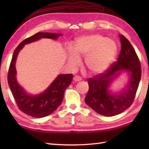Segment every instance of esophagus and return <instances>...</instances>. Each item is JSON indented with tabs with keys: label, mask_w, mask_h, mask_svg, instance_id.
Listing matches in <instances>:
<instances>
[{
	"label": "esophagus",
	"mask_w": 149,
	"mask_h": 149,
	"mask_svg": "<svg viewBox=\"0 0 149 149\" xmlns=\"http://www.w3.org/2000/svg\"><path fill=\"white\" fill-rule=\"evenodd\" d=\"M81 80V77L79 76V75H75L74 77V81H79Z\"/></svg>",
	"instance_id": "34e87169"
}]
</instances>
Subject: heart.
<instances>
[{
    "label": "heart",
    "mask_w": 149,
    "mask_h": 149,
    "mask_svg": "<svg viewBox=\"0 0 149 149\" xmlns=\"http://www.w3.org/2000/svg\"><path fill=\"white\" fill-rule=\"evenodd\" d=\"M74 50H69V61L73 66L79 64V57L85 58V65L92 74L104 72L114 60L117 45L112 39L100 35H92L78 39Z\"/></svg>",
    "instance_id": "1"
}]
</instances>
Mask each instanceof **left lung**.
Instances as JSON below:
<instances>
[{
	"label": "left lung",
	"mask_w": 149,
	"mask_h": 149,
	"mask_svg": "<svg viewBox=\"0 0 149 149\" xmlns=\"http://www.w3.org/2000/svg\"><path fill=\"white\" fill-rule=\"evenodd\" d=\"M121 50L117 61L105 72L88 79L89 91L85 102L96 112L105 116H114L124 112L132 104L141 77L139 59L134 48L123 35H120ZM122 70L130 73L127 90L118 95H110L107 87Z\"/></svg>",
	"instance_id": "8db88e82"
}]
</instances>
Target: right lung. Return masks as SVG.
<instances>
[{"mask_svg": "<svg viewBox=\"0 0 149 149\" xmlns=\"http://www.w3.org/2000/svg\"><path fill=\"white\" fill-rule=\"evenodd\" d=\"M60 35H62L52 33H37L20 42L14 50L8 72V83L17 107L30 116L45 117L56 110L62 102L65 90L71 84L73 74L59 75L44 93L37 96L29 95L19 86L16 79L15 63L17 56L25 45L41 38L56 39Z\"/></svg>", "mask_w": 149, "mask_h": 149, "instance_id": "add662e5", "label": "right lung"}]
</instances>
